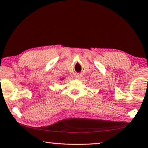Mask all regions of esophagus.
<instances>
[{
	"label": "esophagus",
	"instance_id": "obj_1",
	"mask_svg": "<svg viewBox=\"0 0 148 148\" xmlns=\"http://www.w3.org/2000/svg\"><path fill=\"white\" fill-rule=\"evenodd\" d=\"M76 77H77V78H79V77H80V76H77H77H76Z\"/></svg>",
	"mask_w": 148,
	"mask_h": 148
}]
</instances>
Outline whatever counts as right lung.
<instances>
[{
  "label": "right lung",
  "mask_w": 148,
  "mask_h": 148,
  "mask_svg": "<svg viewBox=\"0 0 148 148\" xmlns=\"http://www.w3.org/2000/svg\"><path fill=\"white\" fill-rule=\"evenodd\" d=\"M62 79H61V80H62Z\"/></svg>",
  "instance_id": "add662e5"
}]
</instances>
